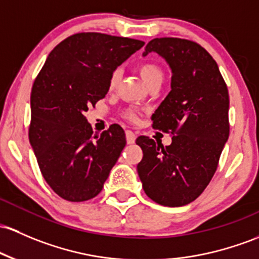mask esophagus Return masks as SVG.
I'll use <instances>...</instances> for the list:
<instances>
[{"label":"esophagus","instance_id":"obj_1","mask_svg":"<svg viewBox=\"0 0 259 259\" xmlns=\"http://www.w3.org/2000/svg\"><path fill=\"white\" fill-rule=\"evenodd\" d=\"M125 136H126V143L127 144H134L136 140V135L135 133H133L132 130H126L125 132Z\"/></svg>","mask_w":259,"mask_h":259}]
</instances>
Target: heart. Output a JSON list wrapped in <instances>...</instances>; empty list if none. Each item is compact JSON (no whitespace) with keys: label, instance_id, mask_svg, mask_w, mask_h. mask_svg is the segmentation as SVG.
Listing matches in <instances>:
<instances>
[{"label":"heart","instance_id":"heart-1","mask_svg":"<svg viewBox=\"0 0 259 259\" xmlns=\"http://www.w3.org/2000/svg\"><path fill=\"white\" fill-rule=\"evenodd\" d=\"M139 72H140L141 77H143L144 82L147 86H149L150 83H152V82H162V79H163V71H162L161 67L158 66L157 64H155V62L146 61L140 64V66H139ZM118 71H114V72L110 75L109 82H108V86H109L110 90L114 88L116 86V83H118ZM125 116H126L127 119H130V120H136V118H138V115H136L134 110H127V112H125Z\"/></svg>","mask_w":259,"mask_h":259}]
</instances>
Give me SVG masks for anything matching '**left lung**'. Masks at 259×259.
I'll use <instances>...</instances> for the list:
<instances>
[{
  "mask_svg": "<svg viewBox=\"0 0 259 259\" xmlns=\"http://www.w3.org/2000/svg\"><path fill=\"white\" fill-rule=\"evenodd\" d=\"M152 51L172 71L171 92L152 114V126L173 138L163 146L139 136L138 173L147 197L176 208L195 200L217 171L230 133L229 91L217 61L197 42L156 38L143 55Z\"/></svg>",
  "mask_w": 259,
  "mask_h": 259,
  "instance_id": "1",
  "label": "left lung"
}]
</instances>
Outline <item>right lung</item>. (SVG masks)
<instances>
[{
  "label": "right lung",
  "instance_id": "obj_1",
  "mask_svg": "<svg viewBox=\"0 0 259 259\" xmlns=\"http://www.w3.org/2000/svg\"><path fill=\"white\" fill-rule=\"evenodd\" d=\"M141 40L77 33L56 45L34 81L29 143L50 188L65 200L84 201L103 188L126 144L123 127L93 135L84 113L109 91L118 66Z\"/></svg>",
  "mask_w": 259,
  "mask_h": 259
}]
</instances>
